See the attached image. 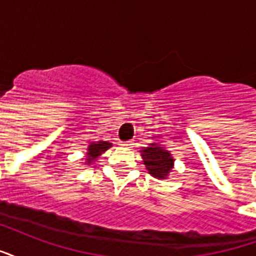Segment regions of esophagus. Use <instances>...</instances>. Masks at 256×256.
<instances>
[{
	"label": "esophagus",
	"instance_id": "obj_1",
	"mask_svg": "<svg viewBox=\"0 0 256 256\" xmlns=\"http://www.w3.org/2000/svg\"><path fill=\"white\" fill-rule=\"evenodd\" d=\"M120 145L124 146V148H132V142H130V141H124V142H122Z\"/></svg>",
	"mask_w": 256,
	"mask_h": 256
}]
</instances>
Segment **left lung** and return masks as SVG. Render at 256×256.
<instances>
[{
	"label": "left lung",
	"mask_w": 256,
	"mask_h": 256,
	"mask_svg": "<svg viewBox=\"0 0 256 256\" xmlns=\"http://www.w3.org/2000/svg\"><path fill=\"white\" fill-rule=\"evenodd\" d=\"M141 156L150 174L161 180L166 178L168 173L173 168V158L168 150L156 144H150L149 148L141 150Z\"/></svg>",
	"instance_id": "obj_1"
}]
</instances>
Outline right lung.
Wrapping results in <instances>:
<instances>
[{
    "label": "right lung",
    "instance_id": "obj_1",
    "mask_svg": "<svg viewBox=\"0 0 256 256\" xmlns=\"http://www.w3.org/2000/svg\"><path fill=\"white\" fill-rule=\"evenodd\" d=\"M111 146L110 142H106V141H99V142H94L91 145L88 146V153H87V164H91L92 162V160H95L96 157H99L103 152H106L108 148Z\"/></svg>",
    "mask_w": 256,
    "mask_h": 256
}]
</instances>
